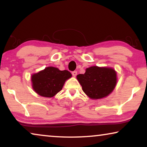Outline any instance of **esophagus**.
Instances as JSON below:
<instances>
[{"label": "esophagus", "mask_w": 147, "mask_h": 147, "mask_svg": "<svg viewBox=\"0 0 147 147\" xmlns=\"http://www.w3.org/2000/svg\"><path fill=\"white\" fill-rule=\"evenodd\" d=\"M72 76H74V77H76V76H77V71H72Z\"/></svg>", "instance_id": "1"}]
</instances>
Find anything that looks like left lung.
<instances>
[{
  "instance_id": "1",
  "label": "left lung",
  "mask_w": 147,
  "mask_h": 147,
  "mask_svg": "<svg viewBox=\"0 0 147 147\" xmlns=\"http://www.w3.org/2000/svg\"><path fill=\"white\" fill-rule=\"evenodd\" d=\"M112 67L92 66L84 74H78L77 80L82 90L90 98H105L113 91L117 83V75Z\"/></svg>"
}]
</instances>
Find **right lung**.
Returning <instances> with one entry per match:
<instances>
[{"mask_svg":"<svg viewBox=\"0 0 147 147\" xmlns=\"http://www.w3.org/2000/svg\"><path fill=\"white\" fill-rule=\"evenodd\" d=\"M71 76L67 70L61 71L57 67H47L31 76L32 88L39 96L52 98L61 91L66 80Z\"/></svg>","mask_w":147,"mask_h":147,"instance_id":"obj_1","label":"right lung"}]
</instances>
